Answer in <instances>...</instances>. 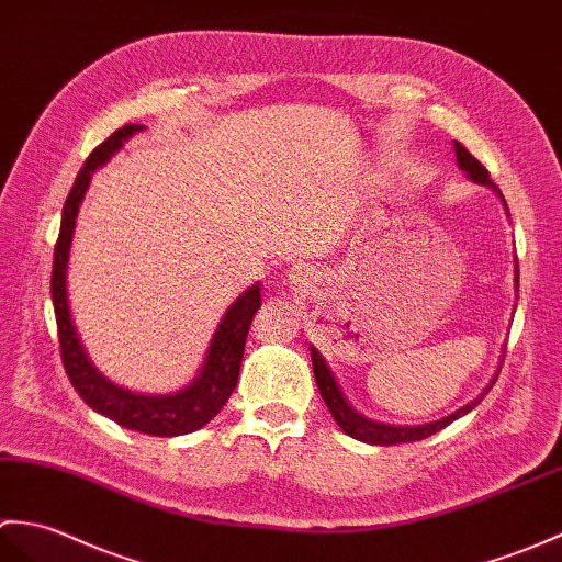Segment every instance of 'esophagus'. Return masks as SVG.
Here are the masks:
<instances>
[{
  "instance_id": "esophagus-1",
  "label": "esophagus",
  "mask_w": 562,
  "mask_h": 562,
  "mask_svg": "<svg viewBox=\"0 0 562 562\" xmlns=\"http://www.w3.org/2000/svg\"><path fill=\"white\" fill-rule=\"evenodd\" d=\"M289 277H291V281H293V283H301V281H305L307 271H305V267H293Z\"/></svg>"
}]
</instances>
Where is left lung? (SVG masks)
Wrapping results in <instances>:
<instances>
[{"mask_svg": "<svg viewBox=\"0 0 562 562\" xmlns=\"http://www.w3.org/2000/svg\"><path fill=\"white\" fill-rule=\"evenodd\" d=\"M454 154H457V166H459V170H464L467 178H469L471 182L483 184V187H491V190H493L497 196H501V202H503V206H505V211H507L505 199H503L501 190H497V184L491 180L488 170H485V168L479 164V160L473 158L459 142H454ZM507 216H509V214H507ZM515 291H519L517 255H515ZM515 307H517V305H515ZM310 356H313V370H315V380H317V386H319V394H322V398H324V404H327L329 414L334 416V420L339 423V428H341L346 435H351L353 440L368 442V445H382V447H386V445H398V442L426 440V438H430V435H435L438 430L450 426L452 420H457V418H461V416H467L469 411L476 408V406L481 404V398L491 392V386H493L495 380H497V370H501V366H497L493 380L483 386V392H481L476 398H473V402H469V404H464L461 408H457L454 414L445 416V418H440V420L423 423V426H392V423H380V420H372V418H368V416H363V414H358V411L353 408V404L348 402L346 394L341 392V386H339V382H336L329 363H327V360H324V356L317 351L315 346H310ZM501 363H503V358H501Z\"/></svg>", "mask_w": 562, "mask_h": 562, "instance_id": "obj_1", "label": "left lung"}]
</instances>
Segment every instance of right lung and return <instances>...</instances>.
<instances>
[{"label":"right lung","mask_w":562,"mask_h":562,"mask_svg":"<svg viewBox=\"0 0 562 562\" xmlns=\"http://www.w3.org/2000/svg\"><path fill=\"white\" fill-rule=\"evenodd\" d=\"M144 130V124H124V127L112 132L108 139L98 148H93V154L86 158V164L77 176V182H74L67 196L65 209H61V226L53 261V283L49 285H53V305L59 331L61 363H65L74 390L79 392L83 402L101 416L120 423V426L127 430L156 435V438H178V435L204 428L231 398L235 384H238L249 324H252L255 313L261 307V289L259 283L249 285L238 301L231 303L226 315L221 317L214 336H211L202 368H199L196 375L178 392L142 394L124 390V386L108 380L103 372L93 366V360L79 336L77 324H74L69 307L67 269L74 228H77L79 209L86 192H89L93 172L98 168H103L130 136Z\"/></svg>","instance_id":"right-lung-1"}]
</instances>
